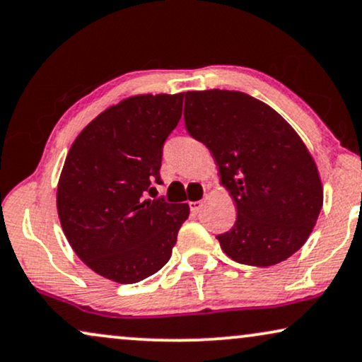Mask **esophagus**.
Listing matches in <instances>:
<instances>
[{"label":"esophagus","mask_w":362,"mask_h":362,"mask_svg":"<svg viewBox=\"0 0 362 362\" xmlns=\"http://www.w3.org/2000/svg\"><path fill=\"white\" fill-rule=\"evenodd\" d=\"M189 205H190V210H192V214H199L202 206H204V202H190Z\"/></svg>","instance_id":"1"}]
</instances>
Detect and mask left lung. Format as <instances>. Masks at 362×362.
Masks as SVG:
<instances>
[{
  "instance_id": "1",
  "label": "left lung",
  "mask_w": 362,
  "mask_h": 362,
  "mask_svg": "<svg viewBox=\"0 0 362 362\" xmlns=\"http://www.w3.org/2000/svg\"><path fill=\"white\" fill-rule=\"evenodd\" d=\"M187 132L205 144L237 221L216 237L235 262L272 267L310 238L322 206L316 162L295 129L268 104L238 90H189Z\"/></svg>"
}]
</instances>
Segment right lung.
<instances>
[{
    "mask_svg": "<svg viewBox=\"0 0 362 362\" xmlns=\"http://www.w3.org/2000/svg\"><path fill=\"white\" fill-rule=\"evenodd\" d=\"M184 93L139 94L81 131L57 182V215L74 253L94 273L132 285L172 257L189 204L146 199L160 184L162 147L182 117Z\"/></svg>",
    "mask_w": 362,
    "mask_h": 362,
    "instance_id": "add662e5",
    "label": "right lung"
}]
</instances>
